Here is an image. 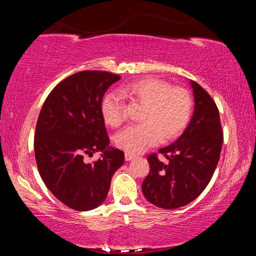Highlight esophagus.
<instances>
[{"mask_svg":"<svg viewBox=\"0 0 256 256\" xmlns=\"http://www.w3.org/2000/svg\"><path fill=\"white\" fill-rule=\"evenodd\" d=\"M136 158V156L134 154H125V160H126V162H130V160H132V159H134Z\"/></svg>","mask_w":256,"mask_h":256,"instance_id":"1","label":"esophagus"}]
</instances>
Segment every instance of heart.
<instances>
[{"instance_id":"heart-1","label":"heart","mask_w":256,"mask_h":256,"mask_svg":"<svg viewBox=\"0 0 256 256\" xmlns=\"http://www.w3.org/2000/svg\"><path fill=\"white\" fill-rule=\"evenodd\" d=\"M126 96L144 108L142 124L123 130L115 136V144L125 152L136 154L157 144L162 140H172L184 131L190 115V98L184 89L172 88L168 82L146 78L120 89ZM120 94H107L102 102V115L107 125L118 128L124 122V107Z\"/></svg>"}]
</instances>
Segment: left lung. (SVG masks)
Returning <instances> with one entry per match:
<instances>
[{"label":"left lung","mask_w":256,"mask_h":256,"mask_svg":"<svg viewBox=\"0 0 256 256\" xmlns=\"http://www.w3.org/2000/svg\"><path fill=\"white\" fill-rule=\"evenodd\" d=\"M192 118L174 144L159 149L168 159L160 162L157 154L148 157L150 172L142 183L146 200L164 209L188 204L209 184L222 152L224 134L219 110L214 99L196 81Z\"/></svg>","instance_id":"1"}]
</instances>
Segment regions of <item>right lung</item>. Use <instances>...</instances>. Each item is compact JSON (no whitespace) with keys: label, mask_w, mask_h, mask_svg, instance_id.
I'll list each match as a JSON object with an SVG mask.
<instances>
[{"label":"right lung","mask_w":256,"mask_h":256,"mask_svg":"<svg viewBox=\"0 0 256 256\" xmlns=\"http://www.w3.org/2000/svg\"><path fill=\"white\" fill-rule=\"evenodd\" d=\"M120 79L105 71H82L52 90L42 107L34 132V157L42 182L71 209L89 211L106 200L124 152L110 146L102 115L106 90ZM102 152L94 164L84 154Z\"/></svg>","instance_id":"1"}]
</instances>
